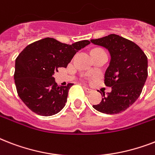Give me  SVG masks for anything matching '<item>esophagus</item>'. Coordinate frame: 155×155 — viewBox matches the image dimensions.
<instances>
[{
    "label": "esophagus",
    "mask_w": 155,
    "mask_h": 155,
    "mask_svg": "<svg viewBox=\"0 0 155 155\" xmlns=\"http://www.w3.org/2000/svg\"><path fill=\"white\" fill-rule=\"evenodd\" d=\"M83 87H84V91L87 92V93H91V92H92V90L90 89V88H88V87H85V86H84Z\"/></svg>",
    "instance_id": "34e87169"
}]
</instances>
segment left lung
<instances>
[{
	"label": "left lung",
	"instance_id": "obj_1",
	"mask_svg": "<svg viewBox=\"0 0 155 155\" xmlns=\"http://www.w3.org/2000/svg\"><path fill=\"white\" fill-rule=\"evenodd\" d=\"M91 42L104 47L111 56L104 74V84L112 87L101 102L92 107L106 114H117L131 106L142 93L148 71L147 57L134 42L117 35H109Z\"/></svg>",
	"mask_w": 155,
	"mask_h": 155
}]
</instances>
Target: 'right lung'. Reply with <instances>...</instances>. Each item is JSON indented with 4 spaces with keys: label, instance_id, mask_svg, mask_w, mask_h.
<instances>
[{
    "label": "right lung",
    "instance_id": "add662e5",
    "mask_svg": "<svg viewBox=\"0 0 155 155\" xmlns=\"http://www.w3.org/2000/svg\"><path fill=\"white\" fill-rule=\"evenodd\" d=\"M88 44L87 40L68 45L46 38L28 45L18 54L14 71L16 88L30 110L48 117L63 109L73 84L58 86L53 75L59 68H67L75 53Z\"/></svg>",
    "mask_w": 155,
    "mask_h": 155
}]
</instances>
